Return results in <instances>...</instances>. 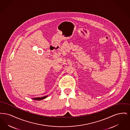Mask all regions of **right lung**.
Segmentation results:
<instances>
[{
  "label": "right lung",
  "mask_w": 130,
  "mask_h": 130,
  "mask_svg": "<svg viewBox=\"0 0 130 130\" xmlns=\"http://www.w3.org/2000/svg\"><path fill=\"white\" fill-rule=\"evenodd\" d=\"M48 96V95H46L43 97H40V98H32V99L34 100H42V99H46L47 97Z\"/></svg>",
  "instance_id": "right-lung-1"
}]
</instances>
